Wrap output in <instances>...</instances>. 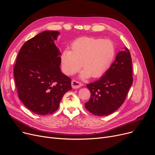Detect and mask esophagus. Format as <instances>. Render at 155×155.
Returning <instances> with one entry per match:
<instances>
[{
  "mask_svg": "<svg viewBox=\"0 0 155 155\" xmlns=\"http://www.w3.org/2000/svg\"><path fill=\"white\" fill-rule=\"evenodd\" d=\"M82 85V84L77 80H73L71 81V87L73 88H78Z\"/></svg>",
  "mask_w": 155,
  "mask_h": 155,
  "instance_id": "1",
  "label": "esophagus"
}]
</instances>
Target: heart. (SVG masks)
I'll list each match as a JSON object with an SVG mask.
<instances>
[{"mask_svg":"<svg viewBox=\"0 0 155 155\" xmlns=\"http://www.w3.org/2000/svg\"><path fill=\"white\" fill-rule=\"evenodd\" d=\"M116 48L110 39L82 38L75 40L71 50H65L61 55L62 68L65 74L73 75L81 68L84 69L80 78L91 76L98 78L103 75L112 64Z\"/></svg>","mask_w":155,"mask_h":155,"instance_id":"obj_1","label":"heart"}]
</instances>
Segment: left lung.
<instances>
[{
  "instance_id": "obj_1",
  "label": "left lung",
  "mask_w": 155,
  "mask_h": 155,
  "mask_svg": "<svg viewBox=\"0 0 155 155\" xmlns=\"http://www.w3.org/2000/svg\"><path fill=\"white\" fill-rule=\"evenodd\" d=\"M132 76L131 56L125 47L99 80L87 85L91 96L85 104L86 109L99 116H107L117 110L124 103L132 85Z\"/></svg>"
}]
</instances>
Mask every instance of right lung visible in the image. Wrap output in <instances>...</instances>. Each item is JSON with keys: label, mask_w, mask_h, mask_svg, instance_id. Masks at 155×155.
<instances>
[{"label": "right lung", "mask_w": 155, "mask_h": 155, "mask_svg": "<svg viewBox=\"0 0 155 155\" xmlns=\"http://www.w3.org/2000/svg\"><path fill=\"white\" fill-rule=\"evenodd\" d=\"M59 34L46 31L27 41L14 65L19 99L29 110L41 116L55 112L64 94L72 89L71 78L60 67L61 52L54 43Z\"/></svg>", "instance_id": "1"}]
</instances>
